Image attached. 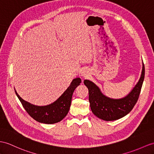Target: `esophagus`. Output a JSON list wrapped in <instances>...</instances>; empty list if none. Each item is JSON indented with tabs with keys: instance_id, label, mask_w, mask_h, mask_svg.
I'll list each match as a JSON object with an SVG mask.
<instances>
[{
	"instance_id": "esophagus-1",
	"label": "esophagus",
	"mask_w": 154,
	"mask_h": 154,
	"mask_svg": "<svg viewBox=\"0 0 154 154\" xmlns=\"http://www.w3.org/2000/svg\"><path fill=\"white\" fill-rule=\"evenodd\" d=\"M80 74H81V76L84 78H87L89 76V72L87 69H83L81 71Z\"/></svg>"
}]
</instances>
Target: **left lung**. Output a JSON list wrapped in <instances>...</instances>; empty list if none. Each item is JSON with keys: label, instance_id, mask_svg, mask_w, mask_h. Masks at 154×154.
<instances>
[{"label": "left lung", "instance_id": "left-lung-1", "mask_svg": "<svg viewBox=\"0 0 154 154\" xmlns=\"http://www.w3.org/2000/svg\"><path fill=\"white\" fill-rule=\"evenodd\" d=\"M144 74L145 69L142 61L139 80L129 94L121 99H112L106 96L93 82L85 80L84 83L89 90V101L93 114L104 121H114L128 114L137 102L144 82Z\"/></svg>", "mask_w": 154, "mask_h": 154}]
</instances>
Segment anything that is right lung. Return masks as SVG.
Masks as SVG:
<instances>
[{"instance_id":"right-lung-1","label":"right lung","mask_w":154,"mask_h":154,"mask_svg":"<svg viewBox=\"0 0 154 154\" xmlns=\"http://www.w3.org/2000/svg\"><path fill=\"white\" fill-rule=\"evenodd\" d=\"M81 82L80 78H74L69 87L57 100L46 106H37L27 102L22 99L14 89L25 110L34 119L46 124H54L61 122L68 114L74 91Z\"/></svg>"}]
</instances>
